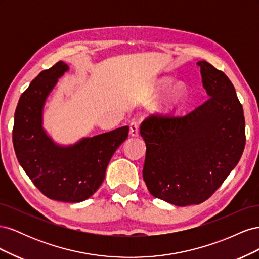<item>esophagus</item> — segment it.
<instances>
[{"label":"esophagus","mask_w":259,"mask_h":259,"mask_svg":"<svg viewBox=\"0 0 259 259\" xmlns=\"http://www.w3.org/2000/svg\"><path fill=\"white\" fill-rule=\"evenodd\" d=\"M130 134L134 137L139 136V130H138V124L136 122H132L130 124Z\"/></svg>","instance_id":"34e87169"}]
</instances>
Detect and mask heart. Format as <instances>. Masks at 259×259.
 <instances>
[{"mask_svg":"<svg viewBox=\"0 0 259 259\" xmlns=\"http://www.w3.org/2000/svg\"><path fill=\"white\" fill-rule=\"evenodd\" d=\"M168 80L163 81L160 85L159 89H163L164 86H166L168 84ZM186 94V86L183 82H175L173 85L170 86V89L167 91V93L165 94V96H164L163 100H162V104H161V108L163 110H170V109H173L174 107H176L182 99L184 98Z\"/></svg>","mask_w":259,"mask_h":259,"instance_id":"b5f03b06","label":"heart"}]
</instances>
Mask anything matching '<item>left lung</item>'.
I'll return each mask as SVG.
<instances>
[{"mask_svg": "<svg viewBox=\"0 0 259 259\" xmlns=\"http://www.w3.org/2000/svg\"><path fill=\"white\" fill-rule=\"evenodd\" d=\"M197 65L209 98L186 115L151 114L140 125L148 190L177 206L206 201L245 147L244 114L232 83L207 61Z\"/></svg>", "mask_w": 259, "mask_h": 259, "instance_id": "obj_1", "label": "left lung"}]
</instances>
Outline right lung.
<instances>
[{"label":"right lung","instance_id":"1","mask_svg":"<svg viewBox=\"0 0 259 259\" xmlns=\"http://www.w3.org/2000/svg\"><path fill=\"white\" fill-rule=\"evenodd\" d=\"M69 69L58 61L38 74L21 94L15 111L13 144L21 167L46 197L61 202H82L103 184L108 163L128 136L122 126L73 146L55 144L42 127L43 107L58 77Z\"/></svg>","mask_w":259,"mask_h":259}]
</instances>
